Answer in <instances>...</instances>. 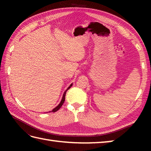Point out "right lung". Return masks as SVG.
I'll list each match as a JSON object with an SVG mask.
<instances>
[{
    "mask_svg": "<svg viewBox=\"0 0 151 151\" xmlns=\"http://www.w3.org/2000/svg\"><path fill=\"white\" fill-rule=\"evenodd\" d=\"M72 84H70L68 88H67V89H66V90L65 91V92L63 93V97H62V100H61V101H60V104L57 106L56 107V108H54L53 110H52V111H49V112H56V111H58L59 110V109L62 107V106L63 105V104L64 103V101H65V94H66V92H67V91L68 90V89H69V88H70V87H71L72 86Z\"/></svg>",
    "mask_w": 151,
    "mask_h": 151,
    "instance_id": "add662e5",
    "label": "right lung"
}]
</instances>
